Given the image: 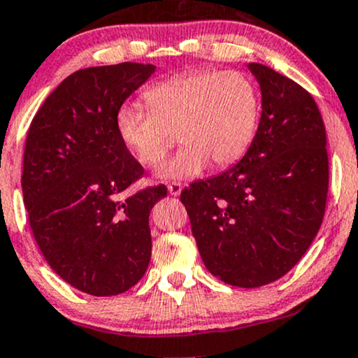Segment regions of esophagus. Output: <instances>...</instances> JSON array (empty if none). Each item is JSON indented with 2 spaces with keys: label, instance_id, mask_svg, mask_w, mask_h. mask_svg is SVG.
I'll list each match as a JSON object with an SVG mask.
<instances>
[{
  "label": "esophagus",
  "instance_id": "obj_1",
  "mask_svg": "<svg viewBox=\"0 0 358 358\" xmlns=\"http://www.w3.org/2000/svg\"><path fill=\"white\" fill-rule=\"evenodd\" d=\"M182 183H170L169 185V193L171 194V196H178L180 193H182Z\"/></svg>",
  "mask_w": 358,
  "mask_h": 358
}]
</instances>
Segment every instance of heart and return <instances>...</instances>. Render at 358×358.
<instances>
[{
    "label": "heart",
    "instance_id": "1",
    "mask_svg": "<svg viewBox=\"0 0 358 358\" xmlns=\"http://www.w3.org/2000/svg\"><path fill=\"white\" fill-rule=\"evenodd\" d=\"M150 108L124 103L115 114L120 142L140 164L153 166L173 147L178 132L183 148L157 170L162 180H189L211 162L229 166L255 138L261 97L255 83L234 71L178 76L145 92Z\"/></svg>",
    "mask_w": 358,
    "mask_h": 358
}]
</instances>
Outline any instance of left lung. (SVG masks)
Instances as JSON below:
<instances>
[{
  "instance_id": "8db88e82",
  "label": "left lung",
  "mask_w": 358,
  "mask_h": 358,
  "mask_svg": "<svg viewBox=\"0 0 358 358\" xmlns=\"http://www.w3.org/2000/svg\"><path fill=\"white\" fill-rule=\"evenodd\" d=\"M261 119L244 157L182 192L206 269L236 287H259L299 262L322 224L329 187L327 138L306 89L250 62Z\"/></svg>"
}]
</instances>
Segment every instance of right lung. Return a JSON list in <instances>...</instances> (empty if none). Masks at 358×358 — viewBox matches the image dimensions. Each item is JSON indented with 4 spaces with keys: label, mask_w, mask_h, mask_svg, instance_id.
Instances as JSON below:
<instances>
[{
    "label": "right lung",
    "mask_w": 358,
    "mask_h": 358,
    "mask_svg": "<svg viewBox=\"0 0 358 358\" xmlns=\"http://www.w3.org/2000/svg\"><path fill=\"white\" fill-rule=\"evenodd\" d=\"M157 71L122 62L66 78L29 127L22 196L41 252L54 273L90 296H117L145 274L148 216L165 185L125 192L143 169L120 142L119 107Z\"/></svg>",
    "instance_id": "right-lung-1"
}]
</instances>
